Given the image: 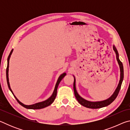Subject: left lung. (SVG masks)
<instances>
[{"mask_svg": "<svg viewBox=\"0 0 130 130\" xmlns=\"http://www.w3.org/2000/svg\"><path fill=\"white\" fill-rule=\"evenodd\" d=\"M113 49L116 53V60H117L119 65L120 70V78L119 83L117 88L116 89L115 91L114 92V93L107 100H104V101H101V102H89V101H87L86 100L84 99L83 98H81V97L79 95L77 92L76 89V84H75L76 80H75V78H74V83H73V89H74V95H75L76 99L77 100L78 102L80 103L81 105H83L84 107L89 108H92V109L100 108L106 107L107 105H109L111 103H112L113 101L115 100L117 96L118 95L119 92V91L121 88V85H122V81L123 80V77H124V70H123V63L120 61L119 58V54H118V50L116 49V48L115 46H113Z\"/></svg>", "mask_w": 130, "mask_h": 130, "instance_id": "8db88e82", "label": "left lung"}]
</instances>
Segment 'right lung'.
<instances>
[{
    "label": "right lung",
    "mask_w": 130,
    "mask_h": 130,
    "mask_svg": "<svg viewBox=\"0 0 130 130\" xmlns=\"http://www.w3.org/2000/svg\"><path fill=\"white\" fill-rule=\"evenodd\" d=\"M13 51V49L11 51L10 53L9 54V56L8 57V58H7V69H6V78H7V84H8V87L9 88L10 90L11 91V92H12V93L14 94L13 93V92L12 91L11 89L10 86V83H9V80H8V68H9V60H10V56L11 55ZM66 75V73H63V74H61V75L59 77V78L58 79V80H57V82L56 83V87H55V88L54 90V92L53 93L52 95L51 96V97H50V98L47 99L45 101H43L42 102H40V103H36V104H32V105H25L23 104V103H22L21 102H19L18 100V99L15 97L14 95L15 98L16 99V100H17V102H18V103L19 104H21L22 106H23V107L26 108H27V109H41V108H43L45 107H46L47 106H49L50 104H52V103L54 102L55 99L56 98V96H57V88H58V86L59 85V84H60V81H61V80L64 77V76Z\"/></svg>",
    "instance_id": "obj_1"
}]
</instances>
